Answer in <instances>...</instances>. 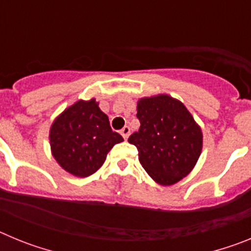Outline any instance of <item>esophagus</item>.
Segmentation results:
<instances>
[{
    "mask_svg": "<svg viewBox=\"0 0 251 251\" xmlns=\"http://www.w3.org/2000/svg\"><path fill=\"white\" fill-rule=\"evenodd\" d=\"M129 133H130V128L128 127V126H126V127L122 128L121 134H122V136H123L124 139H127L128 137H129Z\"/></svg>",
    "mask_w": 251,
    "mask_h": 251,
    "instance_id": "esophagus-1",
    "label": "esophagus"
}]
</instances>
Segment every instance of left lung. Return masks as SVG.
<instances>
[{
  "label": "left lung",
  "mask_w": 251,
  "mask_h": 251,
  "mask_svg": "<svg viewBox=\"0 0 251 251\" xmlns=\"http://www.w3.org/2000/svg\"><path fill=\"white\" fill-rule=\"evenodd\" d=\"M137 118L141 127L128 142L146 172L163 186L187 176L202 151V132L183 103L167 94L141 98Z\"/></svg>",
  "instance_id": "1"
}]
</instances>
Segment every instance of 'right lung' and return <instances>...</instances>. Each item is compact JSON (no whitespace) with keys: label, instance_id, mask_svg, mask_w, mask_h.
<instances>
[{"label":"right lung","instance_id":"1","mask_svg":"<svg viewBox=\"0 0 251 251\" xmlns=\"http://www.w3.org/2000/svg\"><path fill=\"white\" fill-rule=\"evenodd\" d=\"M49 139L60 167L76 177L98 171L113 146L123 142L95 99L77 100L66 108L51 126Z\"/></svg>","mask_w":251,"mask_h":251}]
</instances>
